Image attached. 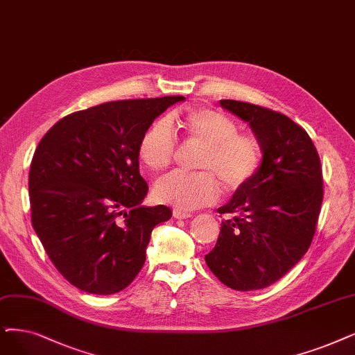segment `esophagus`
<instances>
[{"instance_id": "1", "label": "esophagus", "mask_w": 355, "mask_h": 355, "mask_svg": "<svg viewBox=\"0 0 355 355\" xmlns=\"http://www.w3.org/2000/svg\"><path fill=\"white\" fill-rule=\"evenodd\" d=\"M173 217H175L176 220H187V218H189V217H192V216L188 214V212H183V211L175 209V211H173Z\"/></svg>"}]
</instances>
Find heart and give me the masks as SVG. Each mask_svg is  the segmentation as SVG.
<instances>
[{"label": "heart", "mask_w": 355, "mask_h": 355, "mask_svg": "<svg viewBox=\"0 0 355 355\" xmlns=\"http://www.w3.org/2000/svg\"><path fill=\"white\" fill-rule=\"evenodd\" d=\"M172 128L188 144L201 147L196 155L198 173H170L155 182L153 195L179 211H192L216 202L218 183L229 191L245 187L257 175L262 160L259 141L237 132V123L225 113L192 107L150 125L138 144V157L150 172H162L172 164L178 153Z\"/></svg>", "instance_id": "1"}]
</instances>
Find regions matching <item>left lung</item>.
Instances as JSON below:
<instances>
[{
  "mask_svg": "<svg viewBox=\"0 0 355 355\" xmlns=\"http://www.w3.org/2000/svg\"><path fill=\"white\" fill-rule=\"evenodd\" d=\"M221 107L248 122L262 150L259 170L218 208L224 220L205 262L237 291L274 284L313 240L323 200L319 154L302 126L275 110L237 101Z\"/></svg>",
  "mask_w": 355,
  "mask_h": 355,
  "instance_id": "8db88e82",
  "label": "left lung"
}]
</instances>
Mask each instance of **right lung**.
Instances as JSON below:
<instances>
[{
    "mask_svg": "<svg viewBox=\"0 0 355 355\" xmlns=\"http://www.w3.org/2000/svg\"><path fill=\"white\" fill-rule=\"evenodd\" d=\"M183 96L107 102L74 112L40 139L29 172L33 229L74 287L115 294L146 262L153 229L172 217L141 205L138 144L154 119Z\"/></svg>",
    "mask_w": 355,
    "mask_h": 355,
    "instance_id": "1",
    "label": "right lung"
}]
</instances>
